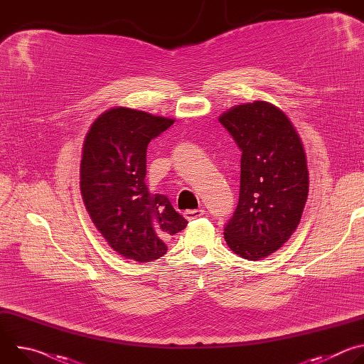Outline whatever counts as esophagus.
Instances as JSON below:
<instances>
[{
	"label": "esophagus",
	"instance_id": "1",
	"mask_svg": "<svg viewBox=\"0 0 364 364\" xmlns=\"http://www.w3.org/2000/svg\"><path fill=\"white\" fill-rule=\"evenodd\" d=\"M203 215H204V210H201V209H194V210H186V212H184V218H186L187 220L197 219V218H200V216H203Z\"/></svg>",
	"mask_w": 364,
	"mask_h": 364
}]
</instances>
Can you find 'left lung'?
I'll return each instance as SVG.
<instances>
[{
	"label": "left lung",
	"mask_w": 364,
	"mask_h": 364,
	"mask_svg": "<svg viewBox=\"0 0 364 364\" xmlns=\"http://www.w3.org/2000/svg\"><path fill=\"white\" fill-rule=\"evenodd\" d=\"M219 121L242 151L239 201L225 239L236 255L257 261L279 249L301 220L305 152L288 117L268 102L237 105Z\"/></svg>",
	"instance_id": "obj_1"
}]
</instances>
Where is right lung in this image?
<instances>
[{"label":"right lung","mask_w":364,"mask_h":364,"mask_svg":"<svg viewBox=\"0 0 364 364\" xmlns=\"http://www.w3.org/2000/svg\"><path fill=\"white\" fill-rule=\"evenodd\" d=\"M173 124L142 111L114 108L93 122L85 139L83 203L109 246L136 262L166 255V240L188 223L167 196L151 194L144 183L146 146Z\"/></svg>","instance_id":"obj_1"}]
</instances>
